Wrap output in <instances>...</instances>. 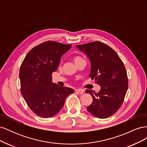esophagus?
Segmentation results:
<instances>
[{
  "label": "esophagus",
  "mask_w": 147,
  "mask_h": 147,
  "mask_svg": "<svg viewBox=\"0 0 147 147\" xmlns=\"http://www.w3.org/2000/svg\"><path fill=\"white\" fill-rule=\"evenodd\" d=\"M75 92L79 94H83L84 92V90H82V89H77V90H76V91H75Z\"/></svg>",
  "instance_id": "34e87169"
}]
</instances>
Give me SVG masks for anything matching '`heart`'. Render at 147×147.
<instances>
[{
  "mask_svg": "<svg viewBox=\"0 0 147 147\" xmlns=\"http://www.w3.org/2000/svg\"><path fill=\"white\" fill-rule=\"evenodd\" d=\"M81 59V57H78V56L75 57L74 58V63H76L77 62L79 59Z\"/></svg>",
  "mask_w": 147,
  "mask_h": 147,
  "instance_id": "1",
  "label": "heart"
}]
</instances>
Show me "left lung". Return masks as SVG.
Here are the masks:
<instances>
[{"instance_id": "obj_1", "label": "left lung", "mask_w": 147, "mask_h": 147, "mask_svg": "<svg viewBox=\"0 0 147 147\" xmlns=\"http://www.w3.org/2000/svg\"><path fill=\"white\" fill-rule=\"evenodd\" d=\"M77 47L86 53L91 61L89 77L101 86L98 92L85 91L92 97L88 111L99 118L112 116L121 107L128 88L125 66L112 48L99 41Z\"/></svg>"}]
</instances>
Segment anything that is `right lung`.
<instances>
[{"label": "right lung", "mask_w": 147, "mask_h": 147, "mask_svg": "<svg viewBox=\"0 0 147 147\" xmlns=\"http://www.w3.org/2000/svg\"><path fill=\"white\" fill-rule=\"evenodd\" d=\"M71 45L44 42L28 52L20 70L21 92L30 109L38 116L50 118L63 108L72 88L53 84L52 74L57 70L61 57Z\"/></svg>", "instance_id": "1"}]
</instances>
